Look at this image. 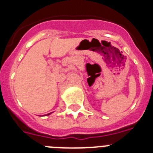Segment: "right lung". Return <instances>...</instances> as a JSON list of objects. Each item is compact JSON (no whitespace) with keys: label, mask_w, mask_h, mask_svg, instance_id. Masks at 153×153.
Returning <instances> with one entry per match:
<instances>
[{"label":"right lung","mask_w":153,"mask_h":153,"mask_svg":"<svg viewBox=\"0 0 153 153\" xmlns=\"http://www.w3.org/2000/svg\"><path fill=\"white\" fill-rule=\"evenodd\" d=\"M50 114H51V113H48V114H47V115H50Z\"/></svg>","instance_id":"add662e5"}]
</instances>
